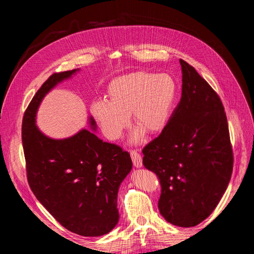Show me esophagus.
Listing matches in <instances>:
<instances>
[{"mask_svg": "<svg viewBox=\"0 0 254 254\" xmlns=\"http://www.w3.org/2000/svg\"><path fill=\"white\" fill-rule=\"evenodd\" d=\"M130 156H131L132 159V163L136 168H140L143 165V161H142V157L139 152L136 150H132L130 151Z\"/></svg>", "mask_w": 254, "mask_h": 254, "instance_id": "esophagus-1", "label": "esophagus"}]
</instances>
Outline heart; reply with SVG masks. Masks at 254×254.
<instances>
[{"label":"heart","instance_id":"obj_1","mask_svg":"<svg viewBox=\"0 0 254 254\" xmlns=\"http://www.w3.org/2000/svg\"><path fill=\"white\" fill-rule=\"evenodd\" d=\"M108 99H98L90 107L103 133L109 140H118L128 127L131 114L137 127L132 142H140L147 131L158 133L171 119L177 94V84L168 74L133 72L119 76L107 88Z\"/></svg>","mask_w":254,"mask_h":254}]
</instances>
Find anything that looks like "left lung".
<instances>
[{"mask_svg":"<svg viewBox=\"0 0 254 254\" xmlns=\"http://www.w3.org/2000/svg\"><path fill=\"white\" fill-rule=\"evenodd\" d=\"M181 99L161 134L143 148V164L161 183L159 211L174 226L209 217L228 188L233 152L224 106L195 68L180 59Z\"/></svg>","mask_w":254,"mask_h":254,"instance_id":"left-lung-1","label":"left lung"}]
</instances>
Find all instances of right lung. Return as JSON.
I'll return each instance as SVG.
<instances>
[{"label":"right lung","instance_id":"right-lung-1","mask_svg":"<svg viewBox=\"0 0 254 254\" xmlns=\"http://www.w3.org/2000/svg\"><path fill=\"white\" fill-rule=\"evenodd\" d=\"M79 71L53 74L37 91L23 118L22 143L28 184L40 203L68 231L102 236L119 222V189L132 168L129 152L98 139L92 117L93 131L81 129L65 139H53L36 125L45 95Z\"/></svg>","mask_w":254,"mask_h":254}]
</instances>
